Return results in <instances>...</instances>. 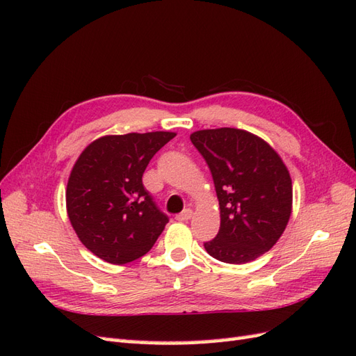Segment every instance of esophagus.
Returning a JSON list of instances; mask_svg holds the SVG:
<instances>
[{
	"label": "esophagus",
	"instance_id": "34e87169",
	"mask_svg": "<svg viewBox=\"0 0 356 356\" xmlns=\"http://www.w3.org/2000/svg\"><path fill=\"white\" fill-rule=\"evenodd\" d=\"M191 217H193V209L188 208V209H184L182 213L176 216V220H179V222H188Z\"/></svg>",
	"mask_w": 356,
	"mask_h": 356
}]
</instances>
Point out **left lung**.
Instances as JSON below:
<instances>
[{
  "instance_id": "1",
  "label": "left lung",
  "mask_w": 356,
  "mask_h": 356,
  "mask_svg": "<svg viewBox=\"0 0 356 356\" xmlns=\"http://www.w3.org/2000/svg\"><path fill=\"white\" fill-rule=\"evenodd\" d=\"M213 174L220 229L203 243L223 263L243 264L268 252L292 213V180L269 143L238 128L200 130L190 136Z\"/></svg>"
}]
</instances>
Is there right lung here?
I'll return each instance as SVG.
<instances>
[{
	"mask_svg": "<svg viewBox=\"0 0 356 356\" xmlns=\"http://www.w3.org/2000/svg\"><path fill=\"white\" fill-rule=\"evenodd\" d=\"M174 136H104L78 157L67 184V214L82 245L104 261L125 264L140 259L168 223V216L143 188L142 176Z\"/></svg>",
	"mask_w": 356,
	"mask_h": 356,
	"instance_id": "1",
	"label": "right lung"
}]
</instances>
